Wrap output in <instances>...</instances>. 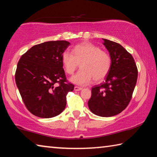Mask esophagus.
<instances>
[{"mask_svg": "<svg viewBox=\"0 0 157 157\" xmlns=\"http://www.w3.org/2000/svg\"><path fill=\"white\" fill-rule=\"evenodd\" d=\"M82 89H83V88H81V87H78V86H75V87H74V90H76V91L81 90Z\"/></svg>", "mask_w": 157, "mask_h": 157, "instance_id": "34e87169", "label": "esophagus"}]
</instances>
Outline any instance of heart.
<instances>
[{
	"instance_id": "obj_1",
	"label": "heart",
	"mask_w": 157,
	"mask_h": 157,
	"mask_svg": "<svg viewBox=\"0 0 157 157\" xmlns=\"http://www.w3.org/2000/svg\"><path fill=\"white\" fill-rule=\"evenodd\" d=\"M65 72L72 75L81 64V69L71 78L78 86H86L93 80L101 81L106 78L112 66L109 53L90 42H83L74 48L73 53L66 51L62 55Z\"/></svg>"
}]
</instances>
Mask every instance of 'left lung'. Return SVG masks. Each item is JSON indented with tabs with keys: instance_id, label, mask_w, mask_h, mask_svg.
<instances>
[{
	"instance_id": "1",
	"label": "left lung",
	"mask_w": 157,
	"mask_h": 157,
	"mask_svg": "<svg viewBox=\"0 0 157 157\" xmlns=\"http://www.w3.org/2000/svg\"><path fill=\"white\" fill-rule=\"evenodd\" d=\"M112 59V66L104 83L92 87L88 107L94 114L111 117L121 113L132 99L138 78L133 56L113 41L103 39Z\"/></svg>"
}]
</instances>
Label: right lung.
Returning <instances> with one entry per match:
<instances>
[{
	"instance_id": "obj_1",
	"label": "right lung",
	"mask_w": 157,
	"mask_h": 157,
	"mask_svg": "<svg viewBox=\"0 0 157 157\" xmlns=\"http://www.w3.org/2000/svg\"><path fill=\"white\" fill-rule=\"evenodd\" d=\"M70 43L50 41L33 46L21 57L15 81L27 109L42 118L55 117L65 109L74 86L67 81L62 55Z\"/></svg>"
}]
</instances>
